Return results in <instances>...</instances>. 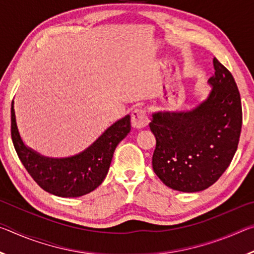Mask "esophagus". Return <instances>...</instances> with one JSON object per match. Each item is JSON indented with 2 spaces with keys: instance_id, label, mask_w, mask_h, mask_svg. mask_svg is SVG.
Wrapping results in <instances>:
<instances>
[{
  "instance_id": "obj_1",
  "label": "esophagus",
  "mask_w": 254,
  "mask_h": 254,
  "mask_svg": "<svg viewBox=\"0 0 254 254\" xmlns=\"http://www.w3.org/2000/svg\"><path fill=\"white\" fill-rule=\"evenodd\" d=\"M132 127L135 128H143L148 126L149 118L147 112L143 109H136L132 112L131 115Z\"/></svg>"
}]
</instances>
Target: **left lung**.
I'll list each match as a JSON object with an SVG mask.
<instances>
[{"label": "left lung", "instance_id": "1", "mask_svg": "<svg viewBox=\"0 0 254 254\" xmlns=\"http://www.w3.org/2000/svg\"><path fill=\"white\" fill-rule=\"evenodd\" d=\"M208 97L187 112L152 114V168L175 190L200 191L217 182L233 159L242 127L240 92L231 72L213 59Z\"/></svg>", "mask_w": 254, "mask_h": 254}]
</instances>
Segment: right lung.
Here are the masks:
<instances>
[{
    "instance_id": "obj_1",
    "label": "right lung",
    "mask_w": 254,
    "mask_h": 254,
    "mask_svg": "<svg viewBox=\"0 0 254 254\" xmlns=\"http://www.w3.org/2000/svg\"><path fill=\"white\" fill-rule=\"evenodd\" d=\"M130 130V115H127L83 152L68 158H48L23 143L16 126L13 102L11 105V136L21 162L44 190L59 197H79L100 186L109 171L115 148Z\"/></svg>"
}]
</instances>
